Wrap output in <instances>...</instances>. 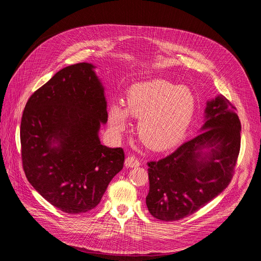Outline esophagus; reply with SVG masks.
I'll return each instance as SVG.
<instances>
[{"mask_svg":"<svg viewBox=\"0 0 261 261\" xmlns=\"http://www.w3.org/2000/svg\"><path fill=\"white\" fill-rule=\"evenodd\" d=\"M141 165L140 161L136 159L135 156H128L126 160H125V166L126 167H130V168H133V167H139Z\"/></svg>","mask_w":261,"mask_h":261,"instance_id":"1","label":"esophagus"}]
</instances>
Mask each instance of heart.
<instances>
[{
  "label": "heart",
  "instance_id": "1",
  "mask_svg": "<svg viewBox=\"0 0 261 261\" xmlns=\"http://www.w3.org/2000/svg\"><path fill=\"white\" fill-rule=\"evenodd\" d=\"M197 108L196 96L188 87L164 79H152L131 86L126 94L125 109L114 103L109 121L116 133L128 126V114L140 118L141 140L153 150H166L185 135Z\"/></svg>",
  "mask_w": 261,
  "mask_h": 261
}]
</instances>
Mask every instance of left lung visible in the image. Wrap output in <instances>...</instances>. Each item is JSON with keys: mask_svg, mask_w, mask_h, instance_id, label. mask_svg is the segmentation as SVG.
<instances>
[{"mask_svg": "<svg viewBox=\"0 0 261 261\" xmlns=\"http://www.w3.org/2000/svg\"><path fill=\"white\" fill-rule=\"evenodd\" d=\"M196 138L174 152L148 163L149 213L162 221L180 220L215 199L229 184L240 150L236 108L222 95L206 102Z\"/></svg>", "mask_w": 261, "mask_h": 261, "instance_id": "left-lung-1", "label": "left lung"}]
</instances>
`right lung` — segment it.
<instances>
[{
	"label": "right lung",
	"instance_id": "1",
	"mask_svg": "<svg viewBox=\"0 0 261 261\" xmlns=\"http://www.w3.org/2000/svg\"><path fill=\"white\" fill-rule=\"evenodd\" d=\"M95 67L82 62L62 68L31 96L21 120L27 180L67 214L97 206L125 161L121 148L100 144L98 133L108 112Z\"/></svg>",
	"mask_w": 261,
	"mask_h": 261
}]
</instances>
